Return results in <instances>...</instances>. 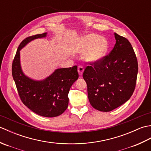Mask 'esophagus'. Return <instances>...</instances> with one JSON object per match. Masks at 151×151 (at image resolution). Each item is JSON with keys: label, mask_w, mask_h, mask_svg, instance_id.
Masks as SVG:
<instances>
[{"label": "esophagus", "mask_w": 151, "mask_h": 151, "mask_svg": "<svg viewBox=\"0 0 151 151\" xmlns=\"http://www.w3.org/2000/svg\"><path fill=\"white\" fill-rule=\"evenodd\" d=\"M84 70V67H83L82 66L80 65V66L78 67V74H79L80 76H82V75Z\"/></svg>", "instance_id": "34e87169"}]
</instances>
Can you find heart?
Here are the masks:
<instances>
[{"instance_id":"b5f03b06","label":"heart","mask_w":151,"mask_h":151,"mask_svg":"<svg viewBox=\"0 0 151 151\" xmlns=\"http://www.w3.org/2000/svg\"><path fill=\"white\" fill-rule=\"evenodd\" d=\"M109 48L106 39L94 34L86 35L76 41L73 50L84 54V60L89 63H98L104 58Z\"/></svg>"}]
</instances>
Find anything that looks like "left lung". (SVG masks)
Returning <instances> with one entry per match:
<instances>
[{
	"label": "left lung",
	"instance_id": "1",
	"mask_svg": "<svg viewBox=\"0 0 151 151\" xmlns=\"http://www.w3.org/2000/svg\"><path fill=\"white\" fill-rule=\"evenodd\" d=\"M114 36L110 54L83 73L89 102L101 111H110L129 101L136 84L138 65L133 48L125 37Z\"/></svg>",
	"mask_w": 151,
	"mask_h": 151
}]
</instances>
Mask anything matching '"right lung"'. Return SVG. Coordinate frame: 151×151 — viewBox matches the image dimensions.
<instances>
[{"label": "right lung", "instance_id": "obj_1", "mask_svg": "<svg viewBox=\"0 0 151 151\" xmlns=\"http://www.w3.org/2000/svg\"><path fill=\"white\" fill-rule=\"evenodd\" d=\"M47 36V32L28 37L22 41L12 63V76L22 102L30 110L43 117H54L68 106L70 88L78 78L77 66L59 68L43 80H34L22 71L21 50L32 41Z\"/></svg>", "mask_w": 151, "mask_h": 151}]
</instances>
